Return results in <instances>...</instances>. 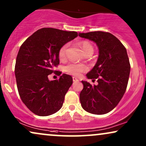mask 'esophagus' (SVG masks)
Here are the masks:
<instances>
[{"label":"esophagus","mask_w":146,"mask_h":146,"mask_svg":"<svg viewBox=\"0 0 146 146\" xmlns=\"http://www.w3.org/2000/svg\"><path fill=\"white\" fill-rule=\"evenodd\" d=\"M72 79H73L74 82H78V79L77 78H76V77H73Z\"/></svg>","instance_id":"esophagus-1"}]
</instances>
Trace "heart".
<instances>
[{
    "mask_svg": "<svg viewBox=\"0 0 146 146\" xmlns=\"http://www.w3.org/2000/svg\"><path fill=\"white\" fill-rule=\"evenodd\" d=\"M79 46H80L83 52L85 54L88 52L93 53L94 47L90 42L87 41H82L79 43ZM68 44H66L61 46V48L59 50V57L61 60H63L66 59V52L68 49ZM65 70L66 72L70 74L74 75V76H79L82 72L87 71V67L84 64H80V63H70L68 66H66Z\"/></svg>",
    "mask_w": 146,
    "mask_h": 146,
    "instance_id": "1",
    "label": "heart"
}]
</instances>
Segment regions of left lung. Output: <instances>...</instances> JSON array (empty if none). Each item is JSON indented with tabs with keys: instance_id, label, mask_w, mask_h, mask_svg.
<instances>
[{
	"instance_id": "left-lung-1",
	"label": "left lung",
	"mask_w": 146,
	"mask_h": 146,
	"mask_svg": "<svg viewBox=\"0 0 146 146\" xmlns=\"http://www.w3.org/2000/svg\"><path fill=\"white\" fill-rule=\"evenodd\" d=\"M78 35L93 41L99 50L96 63L86 75L92 81L97 79L98 85L82 80L80 104L90 113L106 114L117 105L127 87L131 65L126 49L110 33L94 31Z\"/></svg>"
}]
</instances>
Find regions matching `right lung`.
<instances>
[{
  "mask_svg": "<svg viewBox=\"0 0 146 146\" xmlns=\"http://www.w3.org/2000/svg\"><path fill=\"white\" fill-rule=\"evenodd\" d=\"M77 36L76 31L43 28L20 46L15 66L17 87L23 103L37 115H50L62 107L72 77L63 74L59 79L49 80L48 76L59 64L61 46Z\"/></svg>",
  "mask_w": 146,
  "mask_h": 146,
  "instance_id": "obj_1",
  "label": "right lung"
}]
</instances>
